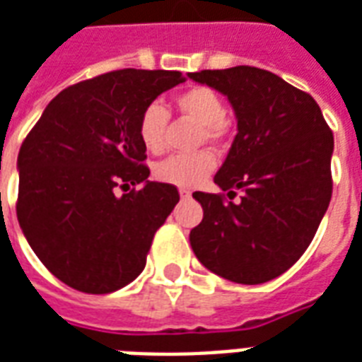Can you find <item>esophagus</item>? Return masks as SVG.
<instances>
[{"label": "esophagus", "mask_w": 362, "mask_h": 362, "mask_svg": "<svg viewBox=\"0 0 362 362\" xmlns=\"http://www.w3.org/2000/svg\"><path fill=\"white\" fill-rule=\"evenodd\" d=\"M180 197L182 199H189V197H192V192H189V189H180Z\"/></svg>", "instance_id": "34e87169"}]
</instances>
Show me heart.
I'll list each match as a JSON object with an SVG mask.
<instances>
[{"label": "heart", "mask_w": 362, "mask_h": 362, "mask_svg": "<svg viewBox=\"0 0 362 362\" xmlns=\"http://www.w3.org/2000/svg\"><path fill=\"white\" fill-rule=\"evenodd\" d=\"M176 113L184 115L199 124L197 141L222 144L230 132V122L226 120L224 101L213 88L194 86L173 98ZM168 111L159 103H149L138 119V140L147 153H160L165 149ZM216 167L215 155L202 149L195 153L170 155L159 160L153 167V176L159 182L178 186V188H195L202 184Z\"/></svg>", "instance_id": "b5f03b06"}]
</instances>
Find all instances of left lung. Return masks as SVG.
I'll return each instance as SVG.
<instances>
[{
  "label": "left lung",
  "instance_id": "8db88e82",
  "mask_svg": "<svg viewBox=\"0 0 362 362\" xmlns=\"http://www.w3.org/2000/svg\"><path fill=\"white\" fill-rule=\"evenodd\" d=\"M226 95L238 120L215 184L195 192L203 221L189 232L195 257L235 284L280 276L309 247L332 197L334 136L309 93L257 66L189 72ZM243 192L234 204L235 189Z\"/></svg>",
  "mask_w": 362,
  "mask_h": 362
}]
</instances>
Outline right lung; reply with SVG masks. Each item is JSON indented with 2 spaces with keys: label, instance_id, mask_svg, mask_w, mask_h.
<instances>
[{
  "label": "right lung",
  "instance_id": "add662e5",
  "mask_svg": "<svg viewBox=\"0 0 362 362\" xmlns=\"http://www.w3.org/2000/svg\"><path fill=\"white\" fill-rule=\"evenodd\" d=\"M182 82L178 71L122 69L69 86L23 141L18 224L45 269L74 290L111 293L146 267L180 195L147 180L138 119Z\"/></svg>",
  "mask_w": 362,
  "mask_h": 362
}]
</instances>
